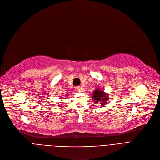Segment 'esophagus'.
Masks as SVG:
<instances>
[{"label": "esophagus", "mask_w": 160, "mask_h": 160, "mask_svg": "<svg viewBox=\"0 0 160 160\" xmlns=\"http://www.w3.org/2000/svg\"><path fill=\"white\" fill-rule=\"evenodd\" d=\"M75 89H76V91H80V87H77Z\"/></svg>", "instance_id": "34e87169"}]
</instances>
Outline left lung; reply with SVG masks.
I'll return each mask as SVG.
<instances>
[{
	"label": "left lung",
	"instance_id": "left-lung-1",
	"mask_svg": "<svg viewBox=\"0 0 160 160\" xmlns=\"http://www.w3.org/2000/svg\"><path fill=\"white\" fill-rule=\"evenodd\" d=\"M92 97L93 98L94 103L99 104L100 106H103L107 104L108 101V95L107 93L100 88H97L93 91Z\"/></svg>",
	"mask_w": 160,
	"mask_h": 160
}]
</instances>
